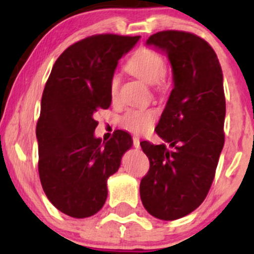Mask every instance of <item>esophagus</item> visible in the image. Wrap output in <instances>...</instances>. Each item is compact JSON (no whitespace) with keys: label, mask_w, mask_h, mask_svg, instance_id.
<instances>
[{"label":"esophagus","mask_w":254,"mask_h":254,"mask_svg":"<svg viewBox=\"0 0 254 254\" xmlns=\"http://www.w3.org/2000/svg\"><path fill=\"white\" fill-rule=\"evenodd\" d=\"M132 145H134V147L139 148L140 147V139L137 136H134L132 137Z\"/></svg>","instance_id":"obj_1"}]
</instances>
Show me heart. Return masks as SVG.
<instances>
[{"label":"heart","mask_w":254,"mask_h":254,"mask_svg":"<svg viewBox=\"0 0 254 254\" xmlns=\"http://www.w3.org/2000/svg\"><path fill=\"white\" fill-rule=\"evenodd\" d=\"M127 70L150 84H156L166 73V60L160 53L150 48H140L127 60ZM119 87V79L114 76L111 79L112 98H115ZM157 119V112L151 108L129 109L120 117L119 123L125 130L135 134H145L152 130Z\"/></svg>","instance_id":"1"}]
</instances>
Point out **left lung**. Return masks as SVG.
<instances>
[{
	"mask_svg": "<svg viewBox=\"0 0 254 254\" xmlns=\"http://www.w3.org/2000/svg\"><path fill=\"white\" fill-rule=\"evenodd\" d=\"M146 43L166 51L175 87L156 127L166 143L140 142L150 161L140 196L152 216L177 220L203 203L214 181L225 142L222 70L214 49L193 33L163 30Z\"/></svg>",
	"mask_w": 254,
	"mask_h": 254,
	"instance_id": "1",
	"label": "left lung"
}]
</instances>
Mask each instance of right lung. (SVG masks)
Masks as SVG:
<instances>
[{
  "instance_id": "1",
  "label": "right lung",
  "mask_w": 254,
  "mask_h": 254,
  "mask_svg": "<svg viewBox=\"0 0 254 254\" xmlns=\"http://www.w3.org/2000/svg\"><path fill=\"white\" fill-rule=\"evenodd\" d=\"M140 35L96 34L70 45L55 61L45 83L37 123L40 182L54 206L83 219L106 203L107 179L132 145L117 130L107 142L94 137L98 109L111 107L109 92L118 60Z\"/></svg>"
}]
</instances>
